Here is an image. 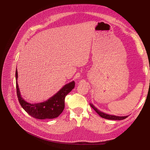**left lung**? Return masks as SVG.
<instances>
[{
    "instance_id": "1",
    "label": "left lung",
    "mask_w": 150,
    "mask_h": 150,
    "mask_svg": "<svg viewBox=\"0 0 150 150\" xmlns=\"http://www.w3.org/2000/svg\"><path fill=\"white\" fill-rule=\"evenodd\" d=\"M90 106L92 108H93L94 110L96 111L101 117H103V118H105V119H107V120H124V119L126 118V117L128 116H114V115H108V114H106V113L103 112L99 110H98L96 107H94L93 106V104H90Z\"/></svg>"
}]
</instances>
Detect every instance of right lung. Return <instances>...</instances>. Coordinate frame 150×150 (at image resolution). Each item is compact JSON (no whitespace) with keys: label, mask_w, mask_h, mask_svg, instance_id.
Listing matches in <instances>:
<instances>
[{"label":"right lung","mask_w":150,"mask_h":150,"mask_svg":"<svg viewBox=\"0 0 150 150\" xmlns=\"http://www.w3.org/2000/svg\"><path fill=\"white\" fill-rule=\"evenodd\" d=\"M17 71H16L17 95L22 108L32 117L39 120L53 119L59 116L64 109V99L66 95L74 88V81L66 84L59 91L50 98L48 100L38 104L26 102L21 96L17 84Z\"/></svg>","instance_id":"1"}]
</instances>
